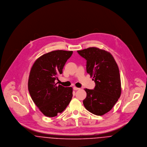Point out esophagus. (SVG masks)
I'll return each instance as SVG.
<instances>
[{"mask_svg":"<svg viewBox=\"0 0 147 147\" xmlns=\"http://www.w3.org/2000/svg\"><path fill=\"white\" fill-rule=\"evenodd\" d=\"M73 89H74V90H79V89H80V88H77L76 86H74V87H73Z\"/></svg>","mask_w":147,"mask_h":147,"instance_id":"obj_1","label":"esophagus"}]
</instances>
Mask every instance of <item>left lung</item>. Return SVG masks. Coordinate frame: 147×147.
I'll list each match as a JSON object with an SVG mask.
<instances>
[{"label": "left lung", "instance_id": "8db88e82", "mask_svg": "<svg viewBox=\"0 0 147 147\" xmlns=\"http://www.w3.org/2000/svg\"><path fill=\"white\" fill-rule=\"evenodd\" d=\"M77 52L86 60V71L96 85L92 90L84 89L86 97L83 104L92 113L104 115L112 109L121 94L119 67L112 55L104 49L92 47Z\"/></svg>", "mask_w": 147, "mask_h": 147}]
</instances>
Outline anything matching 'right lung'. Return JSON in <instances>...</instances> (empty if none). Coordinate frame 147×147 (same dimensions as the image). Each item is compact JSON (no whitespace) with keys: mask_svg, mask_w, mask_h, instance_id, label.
<instances>
[{"mask_svg":"<svg viewBox=\"0 0 147 147\" xmlns=\"http://www.w3.org/2000/svg\"><path fill=\"white\" fill-rule=\"evenodd\" d=\"M73 51H53L37 58L30 72L28 89L35 105L42 113L53 117L61 113L69 105L73 88L55 83L62 73L63 67Z\"/></svg>","mask_w":147,"mask_h":147,"instance_id":"right-lung-1","label":"right lung"}]
</instances>
